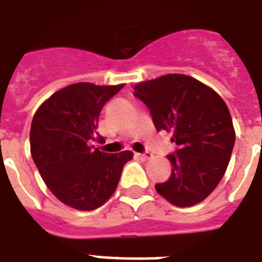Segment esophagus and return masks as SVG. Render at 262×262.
Returning a JSON list of instances; mask_svg holds the SVG:
<instances>
[{
    "label": "esophagus",
    "instance_id": "esophagus-1",
    "mask_svg": "<svg viewBox=\"0 0 262 262\" xmlns=\"http://www.w3.org/2000/svg\"><path fill=\"white\" fill-rule=\"evenodd\" d=\"M153 155L150 152H143V153H138V157H141L142 160H147V159H150Z\"/></svg>",
    "mask_w": 262,
    "mask_h": 262
}]
</instances>
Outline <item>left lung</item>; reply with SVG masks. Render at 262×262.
I'll use <instances>...</instances> for the list:
<instances>
[{
  "label": "left lung",
  "mask_w": 262,
  "mask_h": 262,
  "mask_svg": "<svg viewBox=\"0 0 262 262\" xmlns=\"http://www.w3.org/2000/svg\"><path fill=\"white\" fill-rule=\"evenodd\" d=\"M150 110L157 131L172 133V172L157 193L178 207H190L211 193L227 171L235 145L228 106L217 92L185 74H167L134 86Z\"/></svg>",
  "instance_id": "1"
}]
</instances>
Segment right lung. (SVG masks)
<instances>
[{"instance_id":"add662e5","label":"right lung","mask_w":262,"mask_h":262,"mask_svg":"<svg viewBox=\"0 0 262 262\" xmlns=\"http://www.w3.org/2000/svg\"><path fill=\"white\" fill-rule=\"evenodd\" d=\"M78 82L51 95L35 112L30 150L45 185L66 206L90 211L115 193L133 152H102L95 139L102 107L123 88ZM102 142V137H96Z\"/></svg>"}]
</instances>
